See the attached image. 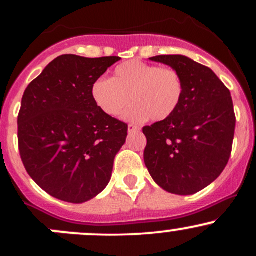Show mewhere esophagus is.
<instances>
[{
  "instance_id": "obj_1",
  "label": "esophagus",
  "mask_w": 256,
  "mask_h": 256,
  "mask_svg": "<svg viewBox=\"0 0 256 256\" xmlns=\"http://www.w3.org/2000/svg\"><path fill=\"white\" fill-rule=\"evenodd\" d=\"M128 132H137V131H140V126H136V125H134V124H128Z\"/></svg>"
}]
</instances>
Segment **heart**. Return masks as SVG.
<instances>
[{
	"mask_svg": "<svg viewBox=\"0 0 256 256\" xmlns=\"http://www.w3.org/2000/svg\"><path fill=\"white\" fill-rule=\"evenodd\" d=\"M183 96L184 83L177 71L140 60L120 64L112 79L98 78L91 85L92 101L110 116H118L130 101L134 102L124 113L126 120L134 122L171 118Z\"/></svg>",
	"mask_w": 256,
	"mask_h": 256,
	"instance_id": "heart-1",
	"label": "heart"
}]
</instances>
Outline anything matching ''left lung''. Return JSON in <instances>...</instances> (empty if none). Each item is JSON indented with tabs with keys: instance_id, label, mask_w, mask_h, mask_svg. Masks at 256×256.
Returning <instances> with one entry per match:
<instances>
[{
	"instance_id": "left-lung-1",
	"label": "left lung",
	"mask_w": 256,
	"mask_h": 256,
	"mask_svg": "<svg viewBox=\"0 0 256 256\" xmlns=\"http://www.w3.org/2000/svg\"><path fill=\"white\" fill-rule=\"evenodd\" d=\"M149 60L180 74L184 96L171 118L143 128L146 166L167 192L192 195L213 183L230 158L236 126L230 90L212 70L184 55Z\"/></svg>"
}]
</instances>
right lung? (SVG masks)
Segmentation results:
<instances>
[{"label":"right lung","mask_w":256,"mask_h":256,"mask_svg":"<svg viewBox=\"0 0 256 256\" xmlns=\"http://www.w3.org/2000/svg\"><path fill=\"white\" fill-rule=\"evenodd\" d=\"M119 58L61 55L26 88L18 116L20 156L52 198L84 204L110 183L128 125L100 110L91 85Z\"/></svg>","instance_id":"obj_1"}]
</instances>
